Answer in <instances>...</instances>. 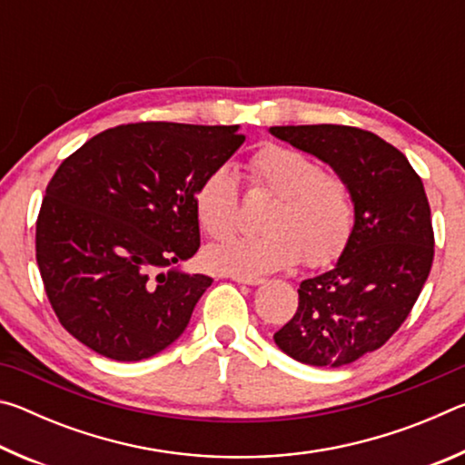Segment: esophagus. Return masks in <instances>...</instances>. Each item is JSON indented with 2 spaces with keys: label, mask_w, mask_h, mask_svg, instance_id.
<instances>
[{
  "label": "esophagus",
  "mask_w": 465,
  "mask_h": 465,
  "mask_svg": "<svg viewBox=\"0 0 465 465\" xmlns=\"http://www.w3.org/2000/svg\"><path fill=\"white\" fill-rule=\"evenodd\" d=\"M232 279L235 282H243V285H261L262 282L261 277H238V274H232Z\"/></svg>",
  "instance_id": "34e87169"
}]
</instances>
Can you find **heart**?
Wrapping results in <instances>:
<instances>
[{"mask_svg": "<svg viewBox=\"0 0 465 465\" xmlns=\"http://www.w3.org/2000/svg\"><path fill=\"white\" fill-rule=\"evenodd\" d=\"M254 188L277 194L266 215V233L242 235L204 252L213 271L261 277L297 264L324 266L336 261L355 227V203L344 178L312 155L285 145H262L248 157ZM194 215L213 240L230 238L240 219V183L230 166L204 176L194 191Z\"/></svg>", "mask_w": 465, "mask_h": 465, "instance_id": "b5f03b06", "label": "heart"}]
</instances>
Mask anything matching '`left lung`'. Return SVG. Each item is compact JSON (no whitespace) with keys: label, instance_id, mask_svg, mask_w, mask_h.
Segmentation results:
<instances>
[{"label":"left lung","instance_id":"obj_1","mask_svg":"<svg viewBox=\"0 0 465 465\" xmlns=\"http://www.w3.org/2000/svg\"><path fill=\"white\" fill-rule=\"evenodd\" d=\"M271 133L330 163L355 203L341 261L299 285L297 310L274 342L299 363L349 365L390 341L429 279L435 233L427 193L406 155L371 131L299 124Z\"/></svg>","mask_w":465,"mask_h":465}]
</instances>
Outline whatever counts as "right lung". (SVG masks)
<instances>
[{
	"instance_id": "obj_1",
	"label": "right lung",
	"mask_w": 465,
	"mask_h": 465,
	"mask_svg": "<svg viewBox=\"0 0 465 465\" xmlns=\"http://www.w3.org/2000/svg\"><path fill=\"white\" fill-rule=\"evenodd\" d=\"M243 139L238 124L129 123L63 160L38 211L36 262L69 334L141 361L184 332L213 279L163 269L199 250L196 186Z\"/></svg>"
}]
</instances>
